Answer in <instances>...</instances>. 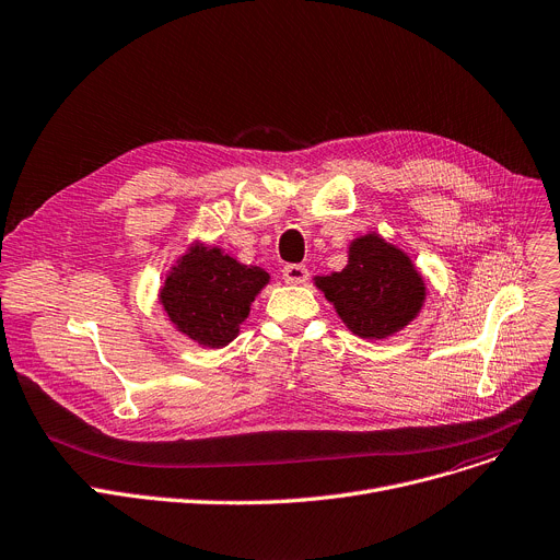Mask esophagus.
Wrapping results in <instances>:
<instances>
[{"mask_svg":"<svg viewBox=\"0 0 560 560\" xmlns=\"http://www.w3.org/2000/svg\"><path fill=\"white\" fill-rule=\"evenodd\" d=\"M283 281L290 283V285H300V283H306L308 281V270L306 266H285L283 268Z\"/></svg>","mask_w":560,"mask_h":560,"instance_id":"obj_1","label":"esophagus"}]
</instances>
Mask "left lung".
Here are the masks:
<instances>
[{
    "label": "left lung",
    "mask_w": 560,
    "mask_h": 560,
    "mask_svg": "<svg viewBox=\"0 0 560 560\" xmlns=\"http://www.w3.org/2000/svg\"><path fill=\"white\" fill-rule=\"evenodd\" d=\"M315 285L358 338L385 340L412 322L425 302V281L412 258L378 234L349 245L342 272L315 277Z\"/></svg>",
    "instance_id": "left-lung-1"
}]
</instances>
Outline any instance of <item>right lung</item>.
Masks as SVG:
<instances>
[{"label": "right lung", "mask_w": 560, "mask_h": 560, "mask_svg": "<svg viewBox=\"0 0 560 560\" xmlns=\"http://www.w3.org/2000/svg\"><path fill=\"white\" fill-rule=\"evenodd\" d=\"M268 281L266 270L243 266L220 247L196 243L166 275L160 304L186 338L220 349L236 338L254 296Z\"/></svg>", "instance_id": "add662e5"}]
</instances>
